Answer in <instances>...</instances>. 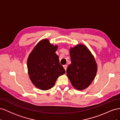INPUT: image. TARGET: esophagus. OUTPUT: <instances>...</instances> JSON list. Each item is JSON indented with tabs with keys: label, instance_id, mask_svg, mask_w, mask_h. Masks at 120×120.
<instances>
[{
	"label": "esophagus",
	"instance_id": "1",
	"mask_svg": "<svg viewBox=\"0 0 120 120\" xmlns=\"http://www.w3.org/2000/svg\"><path fill=\"white\" fill-rule=\"evenodd\" d=\"M63 67H64V70H67V65H64V66H63Z\"/></svg>",
	"mask_w": 120,
	"mask_h": 120
}]
</instances>
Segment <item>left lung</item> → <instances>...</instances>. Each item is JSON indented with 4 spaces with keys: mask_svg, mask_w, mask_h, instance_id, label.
Here are the masks:
<instances>
[{
    "mask_svg": "<svg viewBox=\"0 0 120 120\" xmlns=\"http://www.w3.org/2000/svg\"><path fill=\"white\" fill-rule=\"evenodd\" d=\"M71 64L67 69L68 77L78 90L85 89L90 85L97 72L95 58L86 46L78 45L70 49Z\"/></svg>",
    "mask_w": 120,
    "mask_h": 120,
    "instance_id": "left-lung-1",
    "label": "left lung"
}]
</instances>
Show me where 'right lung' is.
<instances>
[{"label": "right lung", "mask_w": 120, "mask_h": 120, "mask_svg": "<svg viewBox=\"0 0 120 120\" xmlns=\"http://www.w3.org/2000/svg\"><path fill=\"white\" fill-rule=\"evenodd\" d=\"M57 45L51 44L48 39L40 41L28 56V72L32 83L38 89L45 90L54 86L57 79L65 74L56 53Z\"/></svg>", "instance_id": "add662e5"}]
</instances>
